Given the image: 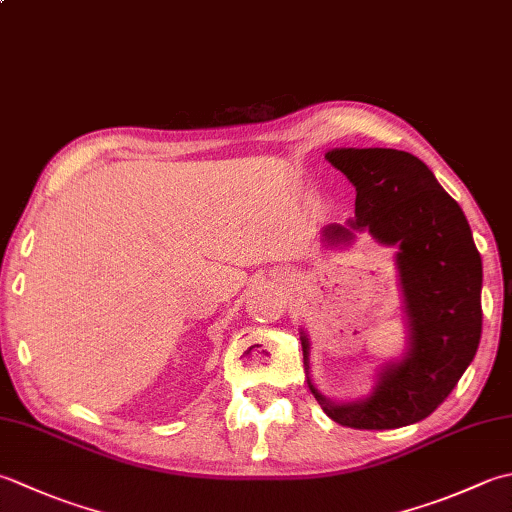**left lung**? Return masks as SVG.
<instances>
[{
    "instance_id": "8db88e82",
    "label": "left lung",
    "mask_w": 512,
    "mask_h": 512,
    "mask_svg": "<svg viewBox=\"0 0 512 512\" xmlns=\"http://www.w3.org/2000/svg\"><path fill=\"white\" fill-rule=\"evenodd\" d=\"M326 159L355 186V217L322 230L326 246L366 233L395 246L404 297L406 350L377 370L370 393L333 402L308 375L310 393L333 422L388 430L422 422L473 362L482 337V257L464 210L422 159L395 148H333ZM308 373L310 342L302 328Z\"/></svg>"
}]
</instances>
